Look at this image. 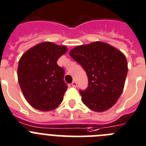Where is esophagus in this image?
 <instances>
[{
    "mask_svg": "<svg viewBox=\"0 0 146 146\" xmlns=\"http://www.w3.org/2000/svg\"><path fill=\"white\" fill-rule=\"evenodd\" d=\"M72 86H73V87H77V82H76V81H73V82H72Z\"/></svg>",
    "mask_w": 146,
    "mask_h": 146,
    "instance_id": "esophagus-1",
    "label": "esophagus"
}]
</instances>
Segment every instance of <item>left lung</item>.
Returning a JSON list of instances; mask_svg holds the SVG:
<instances>
[{"instance_id":"1","label":"left lung","mask_w":146,"mask_h":146,"mask_svg":"<svg viewBox=\"0 0 146 146\" xmlns=\"http://www.w3.org/2000/svg\"><path fill=\"white\" fill-rule=\"evenodd\" d=\"M70 56L82 65L88 78V87L80 90L82 101L95 111L113 106L123 90L128 64L122 52L102 42L78 45Z\"/></svg>"}]
</instances>
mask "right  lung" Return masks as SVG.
<instances>
[{
    "instance_id": "1",
    "label": "right lung",
    "mask_w": 146,
    "mask_h": 146,
    "mask_svg": "<svg viewBox=\"0 0 146 146\" xmlns=\"http://www.w3.org/2000/svg\"><path fill=\"white\" fill-rule=\"evenodd\" d=\"M68 50L64 45L41 42L23 54L19 61L17 77L23 96L31 106L50 111L62 103L68 86L64 70L57 60Z\"/></svg>"
}]
</instances>
